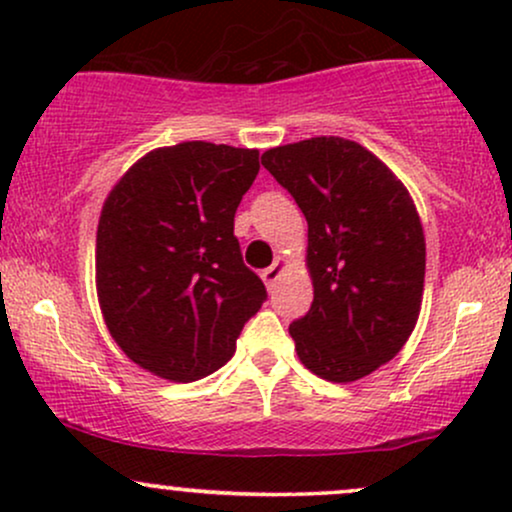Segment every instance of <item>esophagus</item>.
Listing matches in <instances>:
<instances>
[{"mask_svg": "<svg viewBox=\"0 0 512 512\" xmlns=\"http://www.w3.org/2000/svg\"><path fill=\"white\" fill-rule=\"evenodd\" d=\"M286 267H289V260H286V257H281V255L276 257L272 267H267V269H264V272H262V281H264V284H267L269 289H272L276 281L281 279V274L286 272Z\"/></svg>", "mask_w": 512, "mask_h": 512, "instance_id": "1", "label": "esophagus"}]
</instances>
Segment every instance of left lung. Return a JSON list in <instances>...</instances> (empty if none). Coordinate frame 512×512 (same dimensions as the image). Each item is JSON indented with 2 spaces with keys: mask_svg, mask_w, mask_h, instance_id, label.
I'll list each match as a JSON object with an SVG mask.
<instances>
[{
  "mask_svg": "<svg viewBox=\"0 0 512 512\" xmlns=\"http://www.w3.org/2000/svg\"><path fill=\"white\" fill-rule=\"evenodd\" d=\"M262 166L308 221V315L289 327L301 363L356 383L392 361L424 301L426 238L404 182L366 146L313 137L264 151Z\"/></svg>",
  "mask_w": 512,
  "mask_h": 512,
  "instance_id": "1",
  "label": "left lung"
}]
</instances>
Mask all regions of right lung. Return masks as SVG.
I'll use <instances>...</instances> for the list:
<instances>
[{
    "instance_id": "obj_1",
    "label": "right lung",
    "mask_w": 512,
    "mask_h": 512,
    "mask_svg": "<svg viewBox=\"0 0 512 512\" xmlns=\"http://www.w3.org/2000/svg\"><path fill=\"white\" fill-rule=\"evenodd\" d=\"M260 151L211 142L161 146L105 197L96 291L108 332L139 368L170 383L219 370L267 291L233 236Z\"/></svg>"
}]
</instances>
